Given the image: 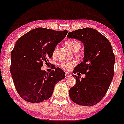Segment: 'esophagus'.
<instances>
[{
	"label": "esophagus",
	"mask_w": 124,
	"mask_h": 124,
	"mask_svg": "<svg viewBox=\"0 0 124 124\" xmlns=\"http://www.w3.org/2000/svg\"><path fill=\"white\" fill-rule=\"evenodd\" d=\"M65 75H66V78H69V77L72 76V75H71L70 73H68V72H65Z\"/></svg>",
	"instance_id": "obj_1"
}]
</instances>
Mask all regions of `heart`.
<instances>
[{"label":"heart","instance_id":"b5f03b06","mask_svg":"<svg viewBox=\"0 0 124 124\" xmlns=\"http://www.w3.org/2000/svg\"><path fill=\"white\" fill-rule=\"evenodd\" d=\"M65 44H66V46L68 47V49H70L71 51L73 52H78L80 48V43L75 40H69L66 41ZM56 49H57V47L55 49L54 53H55V51H56ZM59 65H60L61 68H63L65 70H69L74 66V63L70 62H63L61 63Z\"/></svg>","mask_w":124,"mask_h":124}]
</instances>
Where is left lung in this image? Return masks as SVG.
<instances>
[{
	"mask_svg": "<svg viewBox=\"0 0 124 124\" xmlns=\"http://www.w3.org/2000/svg\"><path fill=\"white\" fill-rule=\"evenodd\" d=\"M67 36L83 44V61L75 67L73 72L86 75L82 79L72 75L76 84L69 90V97L79 105L94 106L105 96L113 78L115 56L111 45L103 35L91 28L76 30Z\"/></svg>",
	"mask_w": 124,
	"mask_h": 124,
	"instance_id": "8db88e82",
	"label": "left lung"
}]
</instances>
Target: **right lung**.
Returning a JSON list of instances; mask_svg holds the SVG:
<instances>
[{
    "mask_svg": "<svg viewBox=\"0 0 124 124\" xmlns=\"http://www.w3.org/2000/svg\"><path fill=\"white\" fill-rule=\"evenodd\" d=\"M68 31L37 28L21 37L11 52L10 72L18 94L26 101L37 103L49 99L54 86L65 78L59 68L49 73L42 70Z\"/></svg>",
    "mask_w": 124,
    "mask_h": 124,
    "instance_id": "1",
    "label": "right lung"
}]
</instances>
